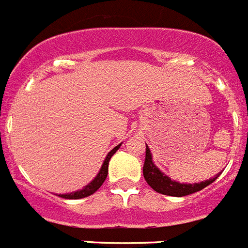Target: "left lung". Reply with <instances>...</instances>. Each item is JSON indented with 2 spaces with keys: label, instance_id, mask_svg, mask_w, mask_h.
Here are the masks:
<instances>
[{
  "label": "left lung",
  "instance_id": "1",
  "mask_svg": "<svg viewBox=\"0 0 248 248\" xmlns=\"http://www.w3.org/2000/svg\"><path fill=\"white\" fill-rule=\"evenodd\" d=\"M143 178L147 182V184L151 186L155 191L164 195H171V197H184V195L193 194L195 191H199L204 189L209 184L216 180L218 176L217 174L214 178L205 180V182L195 183V184H183V183L174 182L169 176H166L163 171H160L159 168L154 164L153 155L150 151L149 146L146 145V157H145V164H143Z\"/></svg>",
  "mask_w": 248,
  "mask_h": 248
}]
</instances>
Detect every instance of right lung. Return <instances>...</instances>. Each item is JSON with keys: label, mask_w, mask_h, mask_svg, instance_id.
Returning <instances> with one entry per match:
<instances>
[{"label": "right lung", "mask_w": 248, "mask_h": 248, "mask_svg": "<svg viewBox=\"0 0 248 248\" xmlns=\"http://www.w3.org/2000/svg\"><path fill=\"white\" fill-rule=\"evenodd\" d=\"M120 146H121V143L120 145H117L116 147H113V149L108 153V155L106 156L105 161H103V164H102V168L101 170H99L98 174H97V176H95V178L93 179L92 182L89 183L88 185H85L82 190L73 191V193H66V194H59V197H62V198L64 199H80V198H85V197H89V195H92L93 193H95V191L101 188V185L105 183L108 174V164H109V160H111V157L113 156V154L120 149Z\"/></svg>", "instance_id": "obj_1"}]
</instances>
